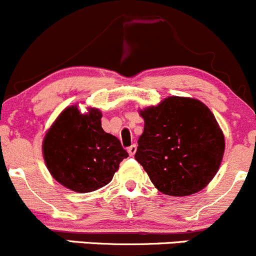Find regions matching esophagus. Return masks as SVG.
<instances>
[{
  "instance_id": "obj_1",
  "label": "esophagus",
  "mask_w": 256,
  "mask_h": 256,
  "mask_svg": "<svg viewBox=\"0 0 256 256\" xmlns=\"http://www.w3.org/2000/svg\"><path fill=\"white\" fill-rule=\"evenodd\" d=\"M127 150H128L129 156H133L134 154H136V144H133V146H129V148L127 149Z\"/></svg>"
}]
</instances>
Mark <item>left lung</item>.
<instances>
[{"instance_id":"1","label":"left lung","mask_w":256,"mask_h":256,"mask_svg":"<svg viewBox=\"0 0 256 256\" xmlns=\"http://www.w3.org/2000/svg\"><path fill=\"white\" fill-rule=\"evenodd\" d=\"M143 134L134 158L163 194L186 196L206 188L224 156V134L200 100L168 97L140 110Z\"/></svg>"}]
</instances>
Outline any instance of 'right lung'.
I'll use <instances>...</instances> for the list:
<instances>
[{"label": "right lung", "instance_id": "right-lung-1", "mask_svg": "<svg viewBox=\"0 0 256 256\" xmlns=\"http://www.w3.org/2000/svg\"><path fill=\"white\" fill-rule=\"evenodd\" d=\"M100 118L97 108L80 113L77 106H70L43 139V158L50 176L77 193L107 186L128 156L120 139L103 130Z\"/></svg>", "mask_w": 256, "mask_h": 256}]
</instances>
